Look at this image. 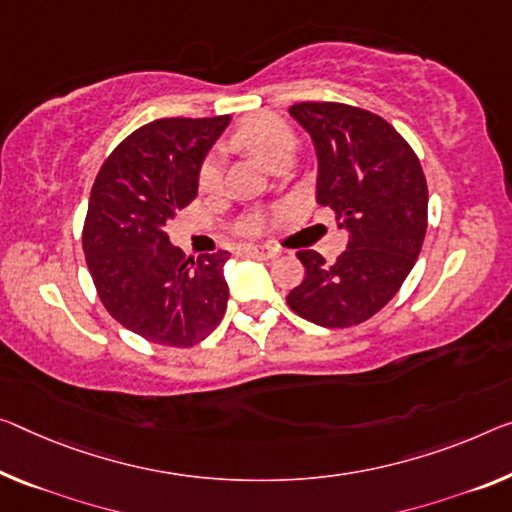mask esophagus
<instances>
[{
	"mask_svg": "<svg viewBox=\"0 0 512 512\" xmlns=\"http://www.w3.org/2000/svg\"><path fill=\"white\" fill-rule=\"evenodd\" d=\"M242 254L245 256H254V258H274L279 254L277 249H272V247H256V245H247V247H242Z\"/></svg>",
	"mask_w": 512,
	"mask_h": 512,
	"instance_id": "esophagus-1",
	"label": "esophagus"
}]
</instances>
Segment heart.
<instances>
[{
    "label": "heart",
    "mask_w": 512,
    "mask_h": 512,
    "mask_svg": "<svg viewBox=\"0 0 512 512\" xmlns=\"http://www.w3.org/2000/svg\"><path fill=\"white\" fill-rule=\"evenodd\" d=\"M233 144L245 148L256 160H261L265 167H274L283 160H290L297 137L295 130L281 119L277 114H258L251 116V119L242 121L238 128L233 130ZM219 162L215 157H208L206 162L199 167V174H196V183H199L201 192H215L219 187ZM240 231L245 235H258L263 231V217L251 215L245 222L240 224Z\"/></svg>",
    "instance_id": "obj_1"
}]
</instances>
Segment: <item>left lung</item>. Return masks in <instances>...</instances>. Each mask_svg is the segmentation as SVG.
I'll return each mask as SVG.
<instances>
[{"label":"left lung","mask_w":512,"mask_h":512,"mask_svg":"<svg viewBox=\"0 0 512 512\" xmlns=\"http://www.w3.org/2000/svg\"><path fill=\"white\" fill-rule=\"evenodd\" d=\"M290 114L318 151V203L343 219L348 249L334 263L297 251L304 279L290 309L320 327H352L391 302L419 258L428 229V185L414 148L368 109L297 102Z\"/></svg>","instance_id":"8db88e82"}]
</instances>
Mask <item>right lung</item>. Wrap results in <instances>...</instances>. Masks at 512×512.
Masks as SVG:
<instances>
[{
	"label": "right lung",
	"mask_w": 512,
	"mask_h": 512,
	"mask_svg": "<svg viewBox=\"0 0 512 512\" xmlns=\"http://www.w3.org/2000/svg\"><path fill=\"white\" fill-rule=\"evenodd\" d=\"M229 116L157 119L102 162L82 247L109 316L151 343L192 348L224 318L229 251L185 256L164 231L196 196L201 160Z\"/></svg>",
	"instance_id": "right-lung-1"
}]
</instances>
